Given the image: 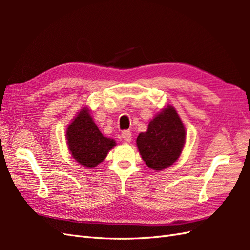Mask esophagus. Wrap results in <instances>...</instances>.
I'll return each instance as SVG.
<instances>
[{
    "mask_svg": "<svg viewBox=\"0 0 250 250\" xmlns=\"http://www.w3.org/2000/svg\"><path fill=\"white\" fill-rule=\"evenodd\" d=\"M121 137L125 141V142H130L131 141V132L129 130H124L122 133H121Z\"/></svg>",
    "mask_w": 250,
    "mask_h": 250,
    "instance_id": "1",
    "label": "esophagus"
}]
</instances>
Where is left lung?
Listing matches in <instances>:
<instances>
[{
    "mask_svg": "<svg viewBox=\"0 0 250 250\" xmlns=\"http://www.w3.org/2000/svg\"><path fill=\"white\" fill-rule=\"evenodd\" d=\"M186 143V128L176 109L171 105L150 121L146 132H141L137 146L143 161L150 169L161 171L175 163Z\"/></svg>",
    "mask_w": 250,
    "mask_h": 250,
    "instance_id": "obj_1",
    "label": "left lung"
}]
</instances>
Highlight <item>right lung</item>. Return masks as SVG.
Listing matches in <instances>:
<instances>
[{
	"label": "right lung",
	"instance_id": "1",
	"mask_svg": "<svg viewBox=\"0 0 250 250\" xmlns=\"http://www.w3.org/2000/svg\"><path fill=\"white\" fill-rule=\"evenodd\" d=\"M66 144L74 160L83 167L94 168L102 163L116 141L104 137L95 124L87 107L82 108L65 131Z\"/></svg>",
	"mask_w": 250,
	"mask_h": 250
}]
</instances>
